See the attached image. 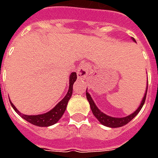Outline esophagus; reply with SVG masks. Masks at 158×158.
<instances>
[{
    "instance_id": "esophagus-1",
    "label": "esophagus",
    "mask_w": 158,
    "mask_h": 158,
    "mask_svg": "<svg viewBox=\"0 0 158 158\" xmlns=\"http://www.w3.org/2000/svg\"><path fill=\"white\" fill-rule=\"evenodd\" d=\"M89 71V66L87 65L86 63H83L80 65V67L78 69L77 71V75H78V78L79 79H85L86 76L88 75Z\"/></svg>"
}]
</instances>
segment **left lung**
I'll return each mask as SVG.
<instances>
[{
	"label": "left lung",
	"instance_id": "left-lung-1",
	"mask_svg": "<svg viewBox=\"0 0 158 158\" xmlns=\"http://www.w3.org/2000/svg\"><path fill=\"white\" fill-rule=\"evenodd\" d=\"M132 40L135 42H136L135 40L134 39V38H132ZM147 85H148V83H147ZM146 92H147V86H146V93H145V96L143 97L142 101H141V103H140V105H139V107H138L135 112H134L132 114H130V115H129V116L127 117H124V118H113V117H110L108 116V115L105 114V113H103L102 112H101V110L96 106L95 102H93L91 96H90V95H89V93L87 92V90H86V97H87V100H88V102H89V106H90V108H91V111H92L94 116L98 119V121H99L102 124L106 126V127H110V128H118V127H122V126L127 124L128 123L130 122V121L139 113L140 109L142 108L144 103H145V101H146Z\"/></svg>",
	"mask_w": 158,
	"mask_h": 158
}]
</instances>
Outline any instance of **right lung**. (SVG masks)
<instances>
[{"mask_svg":"<svg viewBox=\"0 0 158 158\" xmlns=\"http://www.w3.org/2000/svg\"><path fill=\"white\" fill-rule=\"evenodd\" d=\"M76 79H77V73L75 72L71 73L70 77H69V91L67 93V95L61 102H59L56 105L54 108H52L51 111H49L48 113L40 114V115H24V114L19 113V110L16 108L15 106L11 102H10V103L12 105V108L15 110L16 113L22 117L23 118L25 119L26 121H28L34 125L39 126V127H48V126L53 125L56 122H58V120L62 118L63 113L65 112L68 102H69L70 97L72 96L73 85L76 81Z\"/></svg>","mask_w":158,"mask_h":158,"instance_id":"obj_1","label":"right lung"}]
</instances>
